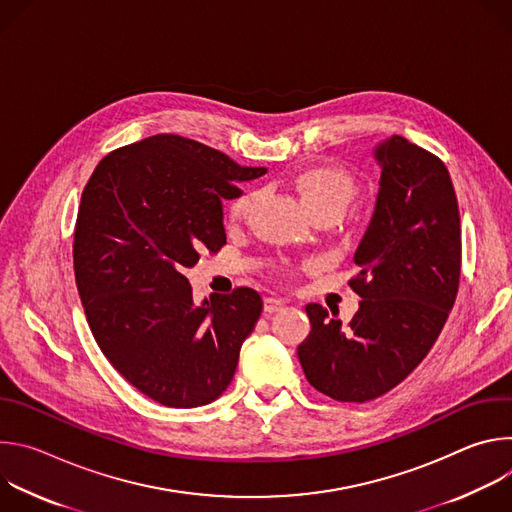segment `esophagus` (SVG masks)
Here are the masks:
<instances>
[{
  "label": "esophagus",
  "mask_w": 512,
  "mask_h": 512,
  "mask_svg": "<svg viewBox=\"0 0 512 512\" xmlns=\"http://www.w3.org/2000/svg\"><path fill=\"white\" fill-rule=\"evenodd\" d=\"M283 306H285V302H283V300H279V298H265V300H263V308H265V312H267V314L279 312Z\"/></svg>",
  "instance_id": "obj_1"
}]
</instances>
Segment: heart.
<instances>
[{"mask_svg": "<svg viewBox=\"0 0 512 512\" xmlns=\"http://www.w3.org/2000/svg\"><path fill=\"white\" fill-rule=\"evenodd\" d=\"M304 206L314 214L320 210L344 212L348 202L354 196V180L340 166H314L300 172L294 180ZM255 204L253 192H243L229 206L231 223H243L251 214Z\"/></svg>", "mask_w": 512, "mask_h": 512, "instance_id": "obj_1", "label": "heart"}]
</instances>
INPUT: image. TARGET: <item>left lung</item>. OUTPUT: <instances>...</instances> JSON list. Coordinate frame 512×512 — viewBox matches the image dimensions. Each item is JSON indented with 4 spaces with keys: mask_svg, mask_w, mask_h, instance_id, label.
I'll use <instances>...</instances> for the list:
<instances>
[{
    "mask_svg": "<svg viewBox=\"0 0 512 512\" xmlns=\"http://www.w3.org/2000/svg\"><path fill=\"white\" fill-rule=\"evenodd\" d=\"M381 188L348 285L362 298L342 324L308 304L298 346L308 383L342 403H367L405 381L440 336L456 302L462 233L444 162L401 135L377 145Z\"/></svg>",
    "mask_w": 512,
    "mask_h": 512,
    "instance_id": "obj_1",
    "label": "left lung"
}]
</instances>
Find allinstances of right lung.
<instances>
[{
	"label": "right lung",
	"instance_id": "add662e5",
	"mask_svg": "<svg viewBox=\"0 0 512 512\" xmlns=\"http://www.w3.org/2000/svg\"><path fill=\"white\" fill-rule=\"evenodd\" d=\"M267 168L160 133L107 154L79 206L72 259L91 332L115 371L166 407L221 397L263 300L251 287L194 304L184 275L227 243L223 200Z\"/></svg>",
	"mask_w": 512,
	"mask_h": 512
}]
</instances>
